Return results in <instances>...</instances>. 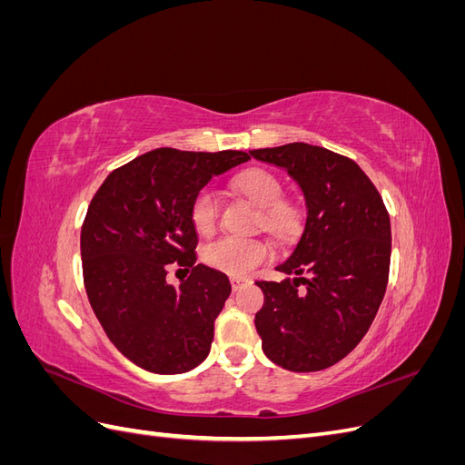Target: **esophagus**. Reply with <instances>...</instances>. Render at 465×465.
<instances>
[{"label": "esophagus", "instance_id": "34e87169", "mask_svg": "<svg viewBox=\"0 0 465 465\" xmlns=\"http://www.w3.org/2000/svg\"><path fill=\"white\" fill-rule=\"evenodd\" d=\"M250 283V279L246 277H231V285H232V291H241L244 285Z\"/></svg>", "mask_w": 465, "mask_h": 465}]
</instances>
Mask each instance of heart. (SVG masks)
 Masks as SVG:
<instances>
[{
  "label": "heart",
  "instance_id": "heart-1",
  "mask_svg": "<svg viewBox=\"0 0 465 465\" xmlns=\"http://www.w3.org/2000/svg\"><path fill=\"white\" fill-rule=\"evenodd\" d=\"M234 188L262 209V223L275 234H289L299 224V209L283 202V184L270 171H248L234 180ZM192 223L198 232L207 234L217 223V195L202 190L192 203ZM272 246L258 238L221 236L203 248V260L215 270L234 277L248 275L260 263L270 260Z\"/></svg>",
  "mask_w": 465,
  "mask_h": 465
}]
</instances>
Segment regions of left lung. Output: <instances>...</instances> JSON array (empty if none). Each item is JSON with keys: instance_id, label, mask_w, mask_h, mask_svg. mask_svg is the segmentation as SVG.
I'll return each mask as SVG.
<instances>
[{"instance_id": "8db88e82", "label": "left lung", "mask_w": 465, "mask_h": 465, "mask_svg": "<svg viewBox=\"0 0 465 465\" xmlns=\"http://www.w3.org/2000/svg\"><path fill=\"white\" fill-rule=\"evenodd\" d=\"M250 154L285 171L306 205L297 246L275 265L287 277L256 283L263 291L254 320L262 349L287 371H323L359 345L382 304L391 254L388 211L361 166L341 154L308 143Z\"/></svg>"}]
</instances>
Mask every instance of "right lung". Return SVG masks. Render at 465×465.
Returning <instances> with one entry per match:
<instances>
[{"label":"right lung","mask_w":465,"mask_h":465,"mask_svg":"<svg viewBox=\"0 0 465 465\" xmlns=\"http://www.w3.org/2000/svg\"><path fill=\"white\" fill-rule=\"evenodd\" d=\"M250 161L248 153L161 147L110 173L81 229L83 279L108 340L139 369L182 374L202 364L229 277L195 263L192 203L211 178ZM192 266L174 288L170 263Z\"/></svg>","instance_id":"right-lung-1"}]
</instances>
